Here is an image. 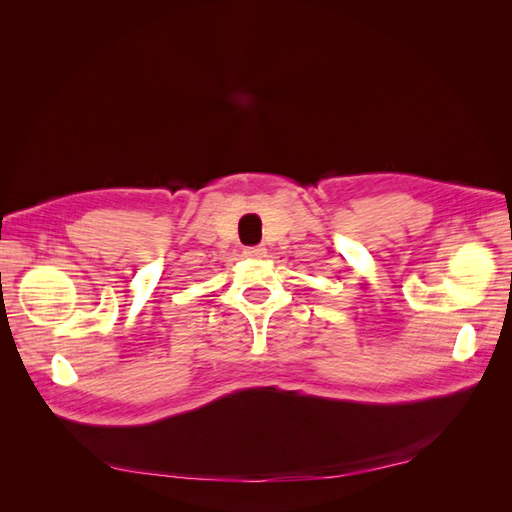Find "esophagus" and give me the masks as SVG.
Listing matches in <instances>:
<instances>
[{
	"mask_svg": "<svg viewBox=\"0 0 512 512\" xmlns=\"http://www.w3.org/2000/svg\"><path fill=\"white\" fill-rule=\"evenodd\" d=\"M247 258H265L267 256V247L262 245H252V247H245L243 252Z\"/></svg>",
	"mask_w": 512,
	"mask_h": 512,
	"instance_id": "34e87169",
	"label": "esophagus"
}]
</instances>
